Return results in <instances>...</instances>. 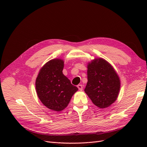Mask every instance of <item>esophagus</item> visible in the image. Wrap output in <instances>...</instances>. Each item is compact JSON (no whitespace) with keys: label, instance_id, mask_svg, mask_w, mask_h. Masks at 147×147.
<instances>
[{"label":"esophagus","instance_id":"obj_1","mask_svg":"<svg viewBox=\"0 0 147 147\" xmlns=\"http://www.w3.org/2000/svg\"><path fill=\"white\" fill-rule=\"evenodd\" d=\"M77 87H78V90H80V91H82L83 90V86L82 85V84H78V85L77 86Z\"/></svg>","mask_w":147,"mask_h":147}]
</instances>
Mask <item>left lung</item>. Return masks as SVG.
Wrapping results in <instances>:
<instances>
[{"label": "left lung", "instance_id": "left-lung-1", "mask_svg": "<svg viewBox=\"0 0 147 147\" xmlns=\"http://www.w3.org/2000/svg\"><path fill=\"white\" fill-rule=\"evenodd\" d=\"M88 82L84 92L92 103L100 109L108 107L117 100L120 80L113 67L102 58H96L88 65Z\"/></svg>", "mask_w": 147, "mask_h": 147}]
</instances>
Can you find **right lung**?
Wrapping results in <instances>:
<instances>
[{
	"label": "right lung",
	"mask_w": 147,
	"mask_h": 147,
	"mask_svg": "<svg viewBox=\"0 0 147 147\" xmlns=\"http://www.w3.org/2000/svg\"><path fill=\"white\" fill-rule=\"evenodd\" d=\"M64 61H49L40 70L35 81V88L39 99L49 109L60 112L64 110L77 87L63 74Z\"/></svg>",
	"instance_id": "add662e5"
}]
</instances>
